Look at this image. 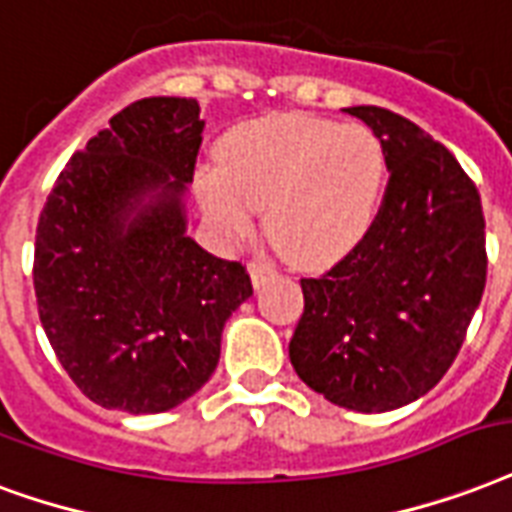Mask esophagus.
Masks as SVG:
<instances>
[{
    "label": "esophagus",
    "mask_w": 512,
    "mask_h": 512,
    "mask_svg": "<svg viewBox=\"0 0 512 512\" xmlns=\"http://www.w3.org/2000/svg\"><path fill=\"white\" fill-rule=\"evenodd\" d=\"M249 273H252V284H255V287H260V284H265L268 279H273V276H276V268H273L271 263H265V260H252V265H249Z\"/></svg>",
    "instance_id": "1"
}]
</instances>
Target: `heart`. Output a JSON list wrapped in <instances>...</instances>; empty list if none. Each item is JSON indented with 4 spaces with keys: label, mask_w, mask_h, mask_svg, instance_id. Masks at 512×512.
Returning <instances> with one entry per match:
<instances>
[{
    "label": "heart",
    "mask_w": 512,
    "mask_h": 512,
    "mask_svg": "<svg viewBox=\"0 0 512 512\" xmlns=\"http://www.w3.org/2000/svg\"><path fill=\"white\" fill-rule=\"evenodd\" d=\"M198 201L228 236L255 228L268 206V233L300 265H325L373 228L386 190L384 144L368 126L306 115H271L233 128L220 169L198 174Z\"/></svg>",
    "instance_id": "1"
}]
</instances>
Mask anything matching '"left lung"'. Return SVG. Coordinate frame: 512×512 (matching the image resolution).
Returning <instances> with one entry per match:
<instances>
[{
  "label": "left lung",
  "instance_id": "1",
  "mask_svg": "<svg viewBox=\"0 0 512 512\" xmlns=\"http://www.w3.org/2000/svg\"><path fill=\"white\" fill-rule=\"evenodd\" d=\"M346 112L381 139L389 182L368 236L300 279L290 360L330 403L384 413L427 395L462 349L486 287V220L448 147L384 107Z\"/></svg>",
  "mask_w": 512,
  "mask_h": 512
}]
</instances>
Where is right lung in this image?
Here are the masks:
<instances>
[{
	"label": "right lung",
	"instance_id": "1",
	"mask_svg": "<svg viewBox=\"0 0 512 512\" xmlns=\"http://www.w3.org/2000/svg\"><path fill=\"white\" fill-rule=\"evenodd\" d=\"M195 99L152 96L74 152L39 214L34 292L45 335L101 408L169 411L217 368L225 319L252 295L247 265L185 236L204 120ZM161 189L134 221L127 214Z\"/></svg>",
	"mask_w": 512,
	"mask_h": 512
}]
</instances>
